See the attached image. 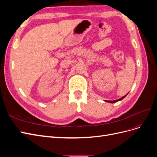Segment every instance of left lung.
<instances>
[{
  "mask_svg": "<svg viewBox=\"0 0 157 157\" xmlns=\"http://www.w3.org/2000/svg\"><path fill=\"white\" fill-rule=\"evenodd\" d=\"M128 95V94L126 95V96H123V97H122L121 98H120V99H117V100H114V101H106L105 100V101H107V102H109V103H116V102H117L118 101H120V100H122V99H123V98H124L126 96Z\"/></svg>",
  "mask_w": 157,
  "mask_h": 157,
  "instance_id": "obj_1",
  "label": "left lung"
}]
</instances>
